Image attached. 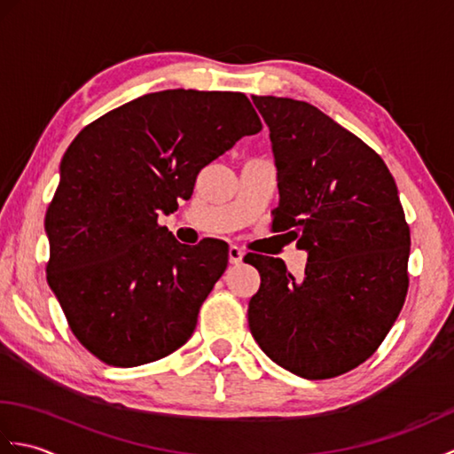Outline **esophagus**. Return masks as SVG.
I'll list each match as a JSON object with an SVG mask.
<instances>
[{"label":"esophagus","mask_w":454,"mask_h":454,"mask_svg":"<svg viewBox=\"0 0 454 454\" xmlns=\"http://www.w3.org/2000/svg\"><path fill=\"white\" fill-rule=\"evenodd\" d=\"M228 259H230V263H232V265H239V263H242V259H244V252L238 246H230Z\"/></svg>","instance_id":"obj_1"}]
</instances>
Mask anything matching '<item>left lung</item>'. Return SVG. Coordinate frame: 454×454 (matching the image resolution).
Returning a JSON list of instances; mask_svg holds the SVG:
<instances>
[{
  "mask_svg": "<svg viewBox=\"0 0 454 454\" xmlns=\"http://www.w3.org/2000/svg\"><path fill=\"white\" fill-rule=\"evenodd\" d=\"M277 168L275 232L304 249V277L252 255L262 286L247 322L262 351L308 380L369 359L408 293L410 228L376 152L310 103L252 95Z\"/></svg>",
  "mask_w": 454,
  "mask_h": 454,
  "instance_id": "obj_1",
  "label": "left lung"
}]
</instances>
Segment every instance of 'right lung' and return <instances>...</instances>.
Masks as SVG:
<instances>
[{"label":"right lung","instance_id":"add662e5","mask_svg":"<svg viewBox=\"0 0 454 454\" xmlns=\"http://www.w3.org/2000/svg\"><path fill=\"white\" fill-rule=\"evenodd\" d=\"M262 130L244 93H148L85 127L66 150L46 210L48 285L85 349L113 366L173 353L226 271L222 242L179 244L158 215L199 171Z\"/></svg>","mask_w":454,"mask_h":454}]
</instances>
